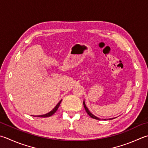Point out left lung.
Returning <instances> with one entry per match:
<instances>
[{
  "label": "left lung",
  "instance_id": "left-lung-1",
  "mask_svg": "<svg viewBox=\"0 0 148 148\" xmlns=\"http://www.w3.org/2000/svg\"><path fill=\"white\" fill-rule=\"evenodd\" d=\"M83 105H84V108H85V110H86V113H87V114H88V115L90 117H91L92 118H93V119H97V120H100V119H99L98 117H95V115H94L93 114H92V113L90 112L89 110H88V109L87 108V107L86 106V105H85V101H83ZM105 120H106V119H105Z\"/></svg>",
  "mask_w": 148,
  "mask_h": 148
}]
</instances>
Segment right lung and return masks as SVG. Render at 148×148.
I'll list each match as a JSON object with an SVG mask.
<instances>
[{
  "mask_svg": "<svg viewBox=\"0 0 148 148\" xmlns=\"http://www.w3.org/2000/svg\"><path fill=\"white\" fill-rule=\"evenodd\" d=\"M61 102H62V100H61L60 102L57 104V105L54 107V108L53 110H51L50 112L47 113V114H44V115H36V116H34V117H50L51 115H53L55 112L57 111L58 108V107L60 106V105Z\"/></svg>",
  "mask_w": 148,
  "mask_h": 148,
  "instance_id": "add662e5",
  "label": "right lung"
}]
</instances>
